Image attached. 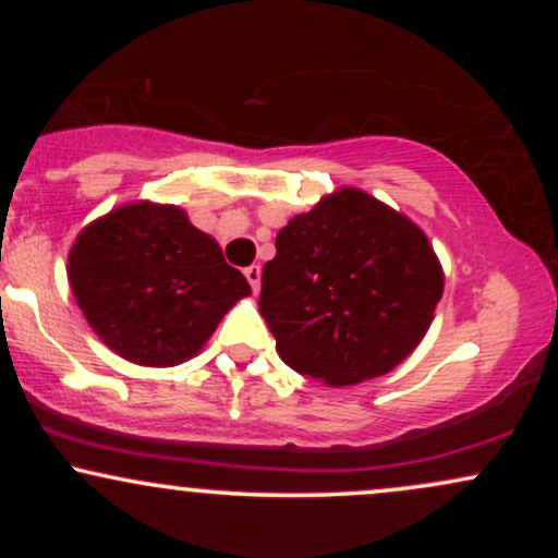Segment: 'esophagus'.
Instances as JSON below:
<instances>
[{"instance_id":"esophagus-1","label":"esophagus","mask_w":558,"mask_h":558,"mask_svg":"<svg viewBox=\"0 0 558 558\" xmlns=\"http://www.w3.org/2000/svg\"><path fill=\"white\" fill-rule=\"evenodd\" d=\"M243 275H246V280H248V286H252V291L257 293L259 291V283H262V267L259 265L246 267V270H243Z\"/></svg>"}]
</instances>
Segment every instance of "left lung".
Segmentation results:
<instances>
[{
	"mask_svg": "<svg viewBox=\"0 0 558 558\" xmlns=\"http://www.w3.org/2000/svg\"><path fill=\"white\" fill-rule=\"evenodd\" d=\"M440 293L427 235L364 191L343 189L280 230L259 312L288 367L354 386L412 354Z\"/></svg>",
	"mask_w": 558,
	"mask_h": 558,
	"instance_id": "8db88e82",
	"label": "left lung"
}]
</instances>
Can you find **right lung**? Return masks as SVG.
<instances>
[{
  "label": "right lung",
  "instance_id": "obj_1",
  "mask_svg": "<svg viewBox=\"0 0 558 558\" xmlns=\"http://www.w3.org/2000/svg\"><path fill=\"white\" fill-rule=\"evenodd\" d=\"M68 275L96 336L146 367L191 360L230 306L252 293L183 209L149 202L114 209L83 230Z\"/></svg>",
  "mask_w": 558,
  "mask_h": 558
}]
</instances>
